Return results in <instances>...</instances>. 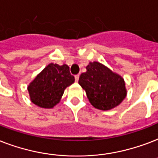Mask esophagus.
I'll return each mask as SVG.
<instances>
[{
  "label": "esophagus",
  "instance_id": "1",
  "mask_svg": "<svg viewBox=\"0 0 158 158\" xmlns=\"http://www.w3.org/2000/svg\"><path fill=\"white\" fill-rule=\"evenodd\" d=\"M74 79H75V81H76V82L79 81V74H77V75H75V76H74Z\"/></svg>",
  "mask_w": 158,
  "mask_h": 158
}]
</instances>
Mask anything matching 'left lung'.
Returning <instances> with one entry per match:
<instances>
[{"label":"left lung","instance_id":"8db88e82","mask_svg":"<svg viewBox=\"0 0 158 158\" xmlns=\"http://www.w3.org/2000/svg\"><path fill=\"white\" fill-rule=\"evenodd\" d=\"M86 69L79 76V84L94 108L105 111L122 103L127 96V89L121 75L97 61L89 62Z\"/></svg>","mask_w":158,"mask_h":158}]
</instances>
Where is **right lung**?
Wrapping results in <instances>:
<instances>
[{
  "instance_id": "right-lung-1",
  "label": "right lung",
  "mask_w": 158,
  "mask_h": 158,
  "mask_svg": "<svg viewBox=\"0 0 158 158\" xmlns=\"http://www.w3.org/2000/svg\"><path fill=\"white\" fill-rule=\"evenodd\" d=\"M67 64H50L36 75L27 87L30 99L43 108H52L60 103L66 88L74 84Z\"/></svg>"
}]
</instances>
